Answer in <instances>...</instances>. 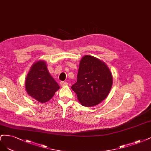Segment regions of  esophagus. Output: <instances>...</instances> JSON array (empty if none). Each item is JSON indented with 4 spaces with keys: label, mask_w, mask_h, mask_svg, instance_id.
Wrapping results in <instances>:
<instances>
[{
    "label": "esophagus",
    "mask_w": 151,
    "mask_h": 151,
    "mask_svg": "<svg viewBox=\"0 0 151 151\" xmlns=\"http://www.w3.org/2000/svg\"><path fill=\"white\" fill-rule=\"evenodd\" d=\"M60 85H61V86H65L66 85H68V83L65 82V81H61L60 82Z\"/></svg>",
    "instance_id": "obj_1"
}]
</instances>
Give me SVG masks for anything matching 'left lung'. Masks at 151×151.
<instances>
[{
    "label": "left lung",
    "instance_id": "1",
    "mask_svg": "<svg viewBox=\"0 0 151 151\" xmlns=\"http://www.w3.org/2000/svg\"><path fill=\"white\" fill-rule=\"evenodd\" d=\"M113 78L105 63L85 55L80 62L77 81L71 86L78 100L85 106H93L105 100L112 86Z\"/></svg>",
    "mask_w": 151,
    "mask_h": 151
}]
</instances>
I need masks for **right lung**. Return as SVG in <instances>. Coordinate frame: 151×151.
I'll list each match as a JSON object with an SVG mask.
<instances>
[{"instance_id": "add662e5", "label": "right lung", "mask_w": 151, "mask_h": 151, "mask_svg": "<svg viewBox=\"0 0 151 151\" xmlns=\"http://www.w3.org/2000/svg\"><path fill=\"white\" fill-rule=\"evenodd\" d=\"M27 93L40 103H45L51 99L60 86L51 76L46 63L40 60L34 63L25 81Z\"/></svg>"}]
</instances>
